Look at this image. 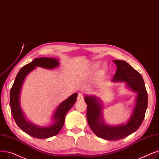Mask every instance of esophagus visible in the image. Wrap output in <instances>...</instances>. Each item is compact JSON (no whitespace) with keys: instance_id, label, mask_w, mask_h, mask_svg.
<instances>
[{"instance_id":"1","label":"esophagus","mask_w":159,"mask_h":159,"mask_svg":"<svg viewBox=\"0 0 159 159\" xmlns=\"http://www.w3.org/2000/svg\"><path fill=\"white\" fill-rule=\"evenodd\" d=\"M84 100V96L82 93H79L77 97V101H82Z\"/></svg>"}]
</instances>
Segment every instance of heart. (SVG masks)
<instances>
[{"mask_svg":"<svg viewBox=\"0 0 159 159\" xmlns=\"http://www.w3.org/2000/svg\"><path fill=\"white\" fill-rule=\"evenodd\" d=\"M98 65H99V63H98V62H95L94 64H93V66H92V70H94V69H95L97 67H98ZM106 67H107V66H106V65H103V66H102V68H103V69H106Z\"/></svg>","mask_w":159,"mask_h":159,"instance_id":"b5f03b06","label":"heart"}]
</instances>
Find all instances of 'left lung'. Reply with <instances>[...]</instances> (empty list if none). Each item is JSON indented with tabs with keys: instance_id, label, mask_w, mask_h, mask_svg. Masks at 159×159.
I'll use <instances>...</instances> for the list:
<instances>
[{
	"instance_id": "8db88e82",
	"label": "left lung",
	"mask_w": 159,
	"mask_h": 159,
	"mask_svg": "<svg viewBox=\"0 0 159 159\" xmlns=\"http://www.w3.org/2000/svg\"><path fill=\"white\" fill-rule=\"evenodd\" d=\"M117 70L114 82H124L127 88L136 93L134 105L129 120L116 125L107 124L103 118V104L99 98L84 95L87 105V121L97 136L107 140H116L127 137L140 127L148 107V93L142 75L125 61L114 60Z\"/></svg>"
}]
</instances>
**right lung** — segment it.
Listing matches in <instances>:
<instances>
[{
    "label": "right lung",
    "mask_w": 159,
    "mask_h": 159,
    "mask_svg": "<svg viewBox=\"0 0 159 159\" xmlns=\"http://www.w3.org/2000/svg\"><path fill=\"white\" fill-rule=\"evenodd\" d=\"M59 60L54 58H35L19 70L10 90V102L13 119L23 131L36 139H48L58 134L64 125L67 112L73 107L77 101L78 93H75L60 102L51 116V121L46 126L38 125L30 121L26 118L20 107V95L27 76L38 67L47 70L56 69L60 66Z\"/></svg>",
    "instance_id": "right-lung-1"
}]
</instances>
